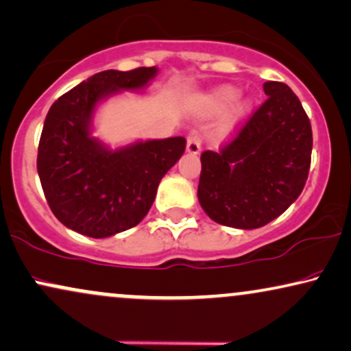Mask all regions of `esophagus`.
<instances>
[{"label": "esophagus", "instance_id": "34e87169", "mask_svg": "<svg viewBox=\"0 0 351 351\" xmlns=\"http://www.w3.org/2000/svg\"><path fill=\"white\" fill-rule=\"evenodd\" d=\"M186 152L191 155H197L201 152V137L196 134H191L188 137V144H186Z\"/></svg>", "mask_w": 351, "mask_h": 351}]
</instances>
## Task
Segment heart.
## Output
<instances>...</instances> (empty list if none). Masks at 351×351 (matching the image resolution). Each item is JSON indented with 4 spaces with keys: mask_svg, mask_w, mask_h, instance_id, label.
Instances as JSON below:
<instances>
[{
    "mask_svg": "<svg viewBox=\"0 0 351 351\" xmlns=\"http://www.w3.org/2000/svg\"><path fill=\"white\" fill-rule=\"evenodd\" d=\"M234 97H237V88L233 86H223V87H219L214 94L210 95V101L214 104L215 106H225L228 105L230 101L234 100ZM246 104H238L237 108H234V113L238 114V117H243L246 112Z\"/></svg>",
    "mask_w": 351,
    "mask_h": 351,
    "instance_id": "obj_1",
    "label": "heart"
}]
</instances>
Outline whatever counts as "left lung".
Here are the masks:
<instances>
[{
  "label": "left lung",
  "mask_w": 351,
  "mask_h": 351,
  "mask_svg": "<svg viewBox=\"0 0 351 351\" xmlns=\"http://www.w3.org/2000/svg\"><path fill=\"white\" fill-rule=\"evenodd\" d=\"M267 100L219 152L201 155L197 197L225 227L252 230L282 215L303 191L311 167L308 114L287 84H264Z\"/></svg>",
  "instance_id": "8db88e82"
}]
</instances>
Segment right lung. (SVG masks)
Listing matches in <instances>:
<instances>
[{"instance_id":"right-lung-1","label":"right lung","mask_w":351,"mask_h":351,"mask_svg":"<svg viewBox=\"0 0 351 351\" xmlns=\"http://www.w3.org/2000/svg\"><path fill=\"white\" fill-rule=\"evenodd\" d=\"M157 71H101L51 105L40 136L37 171L48 206L64 227L90 238L136 227L152 207L165 173L184 154L181 136L117 150L90 136L101 100L141 90Z\"/></svg>"}]
</instances>
